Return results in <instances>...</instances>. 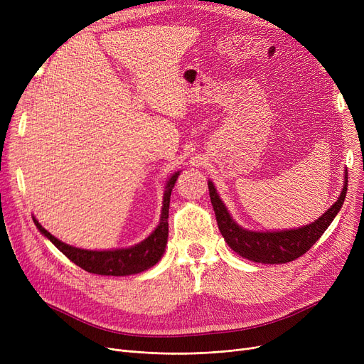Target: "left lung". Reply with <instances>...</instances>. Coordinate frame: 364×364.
Instances as JSON below:
<instances>
[{
  "instance_id": "obj_1",
  "label": "left lung",
  "mask_w": 364,
  "mask_h": 364,
  "mask_svg": "<svg viewBox=\"0 0 364 364\" xmlns=\"http://www.w3.org/2000/svg\"><path fill=\"white\" fill-rule=\"evenodd\" d=\"M348 187V176L346 172V181L338 200L314 223L292 230L282 232H251L242 228L228 214L225 205L220 199L213 181H208L209 196L215 211L220 232L232 250L240 257L262 262V264H284L299 258L326 232L339 209L346 200Z\"/></svg>"
}]
</instances>
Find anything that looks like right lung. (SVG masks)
<instances>
[{
  "instance_id": "obj_1",
  "label": "right lung",
  "mask_w": 364,
  "mask_h": 364,
  "mask_svg": "<svg viewBox=\"0 0 364 364\" xmlns=\"http://www.w3.org/2000/svg\"><path fill=\"white\" fill-rule=\"evenodd\" d=\"M180 172L172 176L164 193V206L161 213L159 225L155 228L147 239L137 243L136 246L125 247V250H112V251H88L63 243L50 235L46 228L36 221L33 223L40 230L60 252H63L73 264L81 267L82 270L102 276H129L141 273L150 267L155 265L165 252V246L168 240V213H169V198L172 187H174Z\"/></svg>"
}]
</instances>
